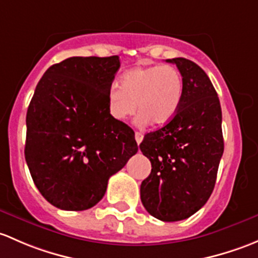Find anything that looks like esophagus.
<instances>
[{
    "mask_svg": "<svg viewBox=\"0 0 258 258\" xmlns=\"http://www.w3.org/2000/svg\"><path fill=\"white\" fill-rule=\"evenodd\" d=\"M143 138H144V135L142 134L140 132H135V140H137L138 144H140V143L143 142Z\"/></svg>",
    "mask_w": 258,
    "mask_h": 258,
    "instance_id": "esophagus-1",
    "label": "esophagus"
}]
</instances>
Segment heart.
<instances>
[{
    "label": "heart",
    "mask_w": 258,
    "mask_h": 258,
    "mask_svg": "<svg viewBox=\"0 0 258 258\" xmlns=\"http://www.w3.org/2000/svg\"><path fill=\"white\" fill-rule=\"evenodd\" d=\"M184 92V81L177 68L172 66L137 67L126 72L120 87L114 84L108 90L109 114L115 120H125L139 111L142 124L164 125L179 110Z\"/></svg>",
    "instance_id": "b5f03b06"
}]
</instances>
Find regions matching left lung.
I'll return each instance as SVG.
<instances>
[{"label": "left lung", "mask_w": 258, "mask_h": 258, "mask_svg": "<svg viewBox=\"0 0 258 258\" xmlns=\"http://www.w3.org/2000/svg\"><path fill=\"white\" fill-rule=\"evenodd\" d=\"M184 81L179 110L163 128L148 133L139 145L151 163L140 199L151 216L180 221L209 200L224 153L222 113L211 81L196 63L172 58Z\"/></svg>", "instance_id": "8db88e82"}]
</instances>
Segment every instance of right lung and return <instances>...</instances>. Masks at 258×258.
I'll use <instances>...</instances> for the list:
<instances>
[{"label":"right lung","instance_id":"add662e5","mask_svg":"<svg viewBox=\"0 0 258 258\" xmlns=\"http://www.w3.org/2000/svg\"><path fill=\"white\" fill-rule=\"evenodd\" d=\"M118 55L71 57L37 84L26 116L25 158L34 185L53 206L97 205L111 175L138 151L134 132L108 110Z\"/></svg>","mask_w":258,"mask_h":258}]
</instances>
